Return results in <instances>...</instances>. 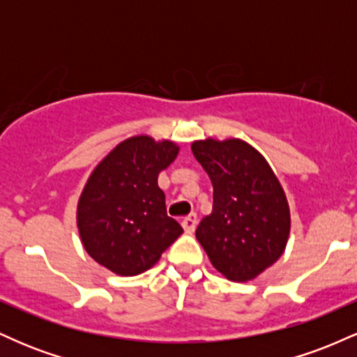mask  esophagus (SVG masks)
Instances as JSON below:
<instances>
[{
  "label": "esophagus",
  "mask_w": 357,
  "mask_h": 357,
  "mask_svg": "<svg viewBox=\"0 0 357 357\" xmlns=\"http://www.w3.org/2000/svg\"><path fill=\"white\" fill-rule=\"evenodd\" d=\"M181 225H183L184 231L192 233V231L196 230V225H198V216H196L195 213H191L190 216H186V218L181 221Z\"/></svg>",
  "instance_id": "34e87169"
}]
</instances>
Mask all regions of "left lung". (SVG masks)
<instances>
[{"label":"left lung","mask_w":357,"mask_h":357,"mask_svg":"<svg viewBox=\"0 0 357 357\" xmlns=\"http://www.w3.org/2000/svg\"><path fill=\"white\" fill-rule=\"evenodd\" d=\"M213 183V211L196 228L213 267L235 282L260 275L284 253L290 233L285 192L255 147L240 139L195 141Z\"/></svg>","instance_id":"left-lung-1"}]
</instances>
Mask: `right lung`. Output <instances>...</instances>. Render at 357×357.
<instances>
[{"instance_id":"1","label":"right lung","mask_w":357,"mask_h":357,"mask_svg":"<svg viewBox=\"0 0 357 357\" xmlns=\"http://www.w3.org/2000/svg\"><path fill=\"white\" fill-rule=\"evenodd\" d=\"M171 141L149 136L122 141L90 174L77 206L82 243L97 264L117 275L151 268L183 233L166 213L158 176L178 155Z\"/></svg>"}]
</instances>
